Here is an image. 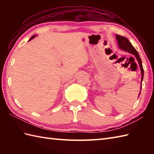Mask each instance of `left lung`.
<instances>
[{
  "instance_id": "1",
  "label": "left lung",
  "mask_w": 154,
  "mask_h": 154,
  "mask_svg": "<svg viewBox=\"0 0 154 154\" xmlns=\"http://www.w3.org/2000/svg\"><path fill=\"white\" fill-rule=\"evenodd\" d=\"M116 38L118 41V44H119V47L121 49V50L127 52H129V53L133 54L136 58L137 61H138L140 67V70H141V73H142V79H141V89H142V82L143 81V69L142 67L141 58L140 57L138 52L137 51L136 49L133 47V45L131 44L130 41L128 40L126 38L118 34L116 35Z\"/></svg>"
}]
</instances>
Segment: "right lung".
<instances>
[{
  "label": "right lung",
  "mask_w": 154,
  "mask_h": 154,
  "mask_svg": "<svg viewBox=\"0 0 154 154\" xmlns=\"http://www.w3.org/2000/svg\"><path fill=\"white\" fill-rule=\"evenodd\" d=\"M35 35H33V36H32V38H30V40H29V41H30V40H32V39H33V38H35Z\"/></svg>",
  "instance_id": "1"
}]
</instances>
